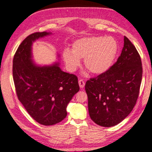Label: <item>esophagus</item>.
<instances>
[{
	"mask_svg": "<svg viewBox=\"0 0 152 152\" xmlns=\"http://www.w3.org/2000/svg\"><path fill=\"white\" fill-rule=\"evenodd\" d=\"M78 83H79V86H80V87L81 88H84V85H85V82H84V81L83 80H82V79L79 80Z\"/></svg>",
	"mask_w": 152,
	"mask_h": 152,
	"instance_id": "obj_1",
	"label": "esophagus"
}]
</instances>
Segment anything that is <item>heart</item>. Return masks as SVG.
Here are the masks:
<instances>
[{
  "mask_svg": "<svg viewBox=\"0 0 152 152\" xmlns=\"http://www.w3.org/2000/svg\"><path fill=\"white\" fill-rule=\"evenodd\" d=\"M118 50V43L112 37H84L72 43V51H64L63 59L67 67L74 70L84 58V66L90 73L101 75L111 68Z\"/></svg>",
  "mask_w": 152,
  "mask_h": 152,
  "instance_id": "b5f03b06",
  "label": "heart"
}]
</instances>
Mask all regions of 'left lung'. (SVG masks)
I'll use <instances>...</instances> for the list:
<instances>
[{
    "instance_id": "left-lung-1",
    "label": "left lung",
    "mask_w": 152,
    "mask_h": 152,
    "mask_svg": "<svg viewBox=\"0 0 152 152\" xmlns=\"http://www.w3.org/2000/svg\"><path fill=\"white\" fill-rule=\"evenodd\" d=\"M140 56L124 36V46L117 61L104 74L87 80L89 115L102 127H113L132 111L140 93L143 74Z\"/></svg>"
}]
</instances>
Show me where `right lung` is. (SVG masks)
I'll return each instance as SVG.
<instances>
[{
  "instance_id": "add662e5",
  "label": "right lung",
  "mask_w": 152,
  "mask_h": 152,
  "mask_svg": "<svg viewBox=\"0 0 152 152\" xmlns=\"http://www.w3.org/2000/svg\"><path fill=\"white\" fill-rule=\"evenodd\" d=\"M50 34L36 32L27 36L18 48L12 61L18 99L33 119L46 126L65 119L67 105L80 90L77 76L64 72L58 62L45 66H37L33 62V42Z\"/></svg>"
}]
</instances>
